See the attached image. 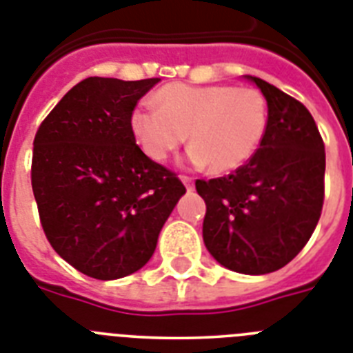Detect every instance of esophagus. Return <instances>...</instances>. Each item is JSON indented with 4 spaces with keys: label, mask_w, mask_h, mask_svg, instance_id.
<instances>
[{
    "label": "esophagus",
    "mask_w": 353,
    "mask_h": 353,
    "mask_svg": "<svg viewBox=\"0 0 353 353\" xmlns=\"http://www.w3.org/2000/svg\"><path fill=\"white\" fill-rule=\"evenodd\" d=\"M180 180H182L183 185H185V188H188V189H193L194 182H193V179H191V176H188V174H182V176H180Z\"/></svg>",
    "instance_id": "esophagus-1"
}]
</instances>
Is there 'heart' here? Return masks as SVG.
<instances>
[{"instance_id":"heart-1","label":"heart","mask_w":353,"mask_h":353,"mask_svg":"<svg viewBox=\"0 0 353 353\" xmlns=\"http://www.w3.org/2000/svg\"><path fill=\"white\" fill-rule=\"evenodd\" d=\"M157 103L142 101L131 112L130 126L150 159L162 162L189 133V160L212 173H231L245 165L269 126V106L256 88L227 84H168Z\"/></svg>"}]
</instances>
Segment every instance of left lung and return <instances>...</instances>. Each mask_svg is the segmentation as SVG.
I'll return each instance as SVG.
<instances>
[{
	"instance_id": "8db88e82",
	"label": "left lung",
	"mask_w": 353,
	"mask_h": 353,
	"mask_svg": "<svg viewBox=\"0 0 353 353\" xmlns=\"http://www.w3.org/2000/svg\"><path fill=\"white\" fill-rule=\"evenodd\" d=\"M269 126L256 155L234 173L196 180L205 200L203 243L225 269L269 274L307 245L325 200V144L299 101L260 77Z\"/></svg>"
}]
</instances>
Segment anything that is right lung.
Instances as JSON below:
<instances>
[{"label":"right lung","mask_w":353,"mask_h":353,"mask_svg":"<svg viewBox=\"0 0 353 353\" xmlns=\"http://www.w3.org/2000/svg\"><path fill=\"white\" fill-rule=\"evenodd\" d=\"M159 81L84 79L34 139L32 191L46 240L90 278L142 269L185 193L173 171L144 155L130 126L137 103Z\"/></svg>","instance_id":"add662e5"}]
</instances>
